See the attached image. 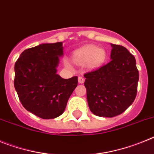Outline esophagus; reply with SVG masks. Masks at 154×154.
Returning a JSON list of instances; mask_svg holds the SVG:
<instances>
[{"label":"esophagus","instance_id":"34e87169","mask_svg":"<svg viewBox=\"0 0 154 154\" xmlns=\"http://www.w3.org/2000/svg\"><path fill=\"white\" fill-rule=\"evenodd\" d=\"M84 82H85V79H84L83 77H81V76L79 77V83H83Z\"/></svg>","mask_w":154,"mask_h":154}]
</instances>
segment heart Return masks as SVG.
I'll return each mask as SVG.
<instances>
[{"label": "heart", "instance_id": "heart-1", "mask_svg": "<svg viewBox=\"0 0 154 154\" xmlns=\"http://www.w3.org/2000/svg\"><path fill=\"white\" fill-rule=\"evenodd\" d=\"M106 58V51L103 48L85 45L73 53L72 59L78 65H85L89 69L99 67Z\"/></svg>", "mask_w": 154, "mask_h": 154}]
</instances>
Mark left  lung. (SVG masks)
<instances>
[{"label": "left lung", "mask_w": 154, "mask_h": 154, "mask_svg": "<svg viewBox=\"0 0 154 154\" xmlns=\"http://www.w3.org/2000/svg\"><path fill=\"white\" fill-rule=\"evenodd\" d=\"M111 46L110 62L84 74L89 109L102 117H114L127 109L137 96L139 81L135 57L123 46Z\"/></svg>", "instance_id": "1"}]
</instances>
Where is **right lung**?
<instances>
[{"label":"right lung","mask_w":154,"mask_h":154,"mask_svg":"<svg viewBox=\"0 0 154 154\" xmlns=\"http://www.w3.org/2000/svg\"><path fill=\"white\" fill-rule=\"evenodd\" d=\"M62 42L41 44L24 50L14 65V88L23 106L45 119L63 113L78 85V77L65 79L57 74Z\"/></svg>","instance_id":"obj_1"}]
</instances>
